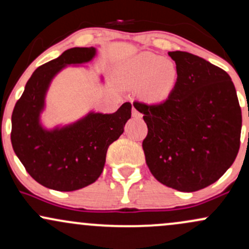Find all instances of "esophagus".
Wrapping results in <instances>:
<instances>
[{"instance_id": "1", "label": "esophagus", "mask_w": 249, "mask_h": 249, "mask_svg": "<svg viewBox=\"0 0 249 249\" xmlns=\"http://www.w3.org/2000/svg\"><path fill=\"white\" fill-rule=\"evenodd\" d=\"M132 116L134 117V118H137V119H141L142 117V113L139 112V111L137 110V108L134 107H132Z\"/></svg>"}]
</instances>
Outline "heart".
I'll use <instances>...</instances> for the list:
<instances>
[{
    "label": "heart",
    "instance_id": "b5f03b06",
    "mask_svg": "<svg viewBox=\"0 0 249 249\" xmlns=\"http://www.w3.org/2000/svg\"><path fill=\"white\" fill-rule=\"evenodd\" d=\"M125 87L139 88L142 98L152 104L166 102L178 82V69L173 62L151 53L132 57L121 69Z\"/></svg>",
    "mask_w": 249,
    "mask_h": 249
}]
</instances>
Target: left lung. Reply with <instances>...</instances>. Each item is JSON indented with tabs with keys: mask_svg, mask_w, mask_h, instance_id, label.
<instances>
[{
	"mask_svg": "<svg viewBox=\"0 0 249 249\" xmlns=\"http://www.w3.org/2000/svg\"><path fill=\"white\" fill-rule=\"evenodd\" d=\"M168 55L178 69L172 95L160 104L133 105L147 125L142 150L154 178L196 192L221 178L235 160L241 107L225 70L186 51Z\"/></svg>",
	"mask_w": 249,
	"mask_h": 249,
	"instance_id": "obj_1",
	"label": "left lung"
}]
</instances>
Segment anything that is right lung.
<instances>
[{
    "mask_svg": "<svg viewBox=\"0 0 249 249\" xmlns=\"http://www.w3.org/2000/svg\"><path fill=\"white\" fill-rule=\"evenodd\" d=\"M95 48H72L35 70L11 116L10 139L16 156L31 178L51 190L69 192L89 186L103 172L107 148L124 132L131 103L115 113H90L61 130L45 131L38 123L53 77L67 64L84 63Z\"/></svg>",
    "mask_w": 249,
    "mask_h": 249,
    "instance_id": "1",
    "label": "right lung"
}]
</instances>
